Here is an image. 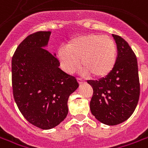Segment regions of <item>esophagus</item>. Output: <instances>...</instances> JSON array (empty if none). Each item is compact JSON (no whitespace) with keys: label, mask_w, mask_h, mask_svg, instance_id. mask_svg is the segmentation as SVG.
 <instances>
[{"label":"esophagus","mask_w":148,"mask_h":148,"mask_svg":"<svg viewBox=\"0 0 148 148\" xmlns=\"http://www.w3.org/2000/svg\"><path fill=\"white\" fill-rule=\"evenodd\" d=\"M77 82H78V83L80 84H83V83H84V81H82V79H81V78H78V77H77Z\"/></svg>","instance_id":"34e87169"}]
</instances>
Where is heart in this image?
Masks as SVG:
<instances>
[{
    "label": "heart",
    "instance_id": "heart-1",
    "mask_svg": "<svg viewBox=\"0 0 148 148\" xmlns=\"http://www.w3.org/2000/svg\"><path fill=\"white\" fill-rule=\"evenodd\" d=\"M57 55L67 73L75 71L81 61L82 74L92 73L93 76L99 77L106 76L113 69L116 62L117 48L114 40L109 36L89 33L70 39L66 47L60 48Z\"/></svg>",
    "mask_w": 148,
    "mask_h": 148
}]
</instances>
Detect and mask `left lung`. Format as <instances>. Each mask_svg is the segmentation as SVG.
Returning <instances> with one entry per match:
<instances>
[{"instance_id":"left-lung-1","label":"left lung","mask_w":148,"mask_h":148,"mask_svg":"<svg viewBox=\"0 0 148 148\" xmlns=\"http://www.w3.org/2000/svg\"><path fill=\"white\" fill-rule=\"evenodd\" d=\"M118 50L113 69L98 81H88L93 88L92 115L99 122L115 126L129 119L138 103L140 82L136 55L122 37L112 34Z\"/></svg>"}]
</instances>
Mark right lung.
<instances>
[{
	"label": "right lung",
	"instance_id": "right-lung-1",
	"mask_svg": "<svg viewBox=\"0 0 148 148\" xmlns=\"http://www.w3.org/2000/svg\"><path fill=\"white\" fill-rule=\"evenodd\" d=\"M51 32H37L19 44L11 60L12 88L19 110L30 123L52 129L68 113V98L78 88L75 77L60 68L47 49Z\"/></svg>",
	"mask_w": 148,
	"mask_h": 148
}]
</instances>
